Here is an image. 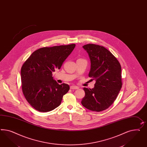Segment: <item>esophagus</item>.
Returning a JSON list of instances; mask_svg holds the SVG:
<instances>
[{
    "label": "esophagus",
    "mask_w": 147,
    "mask_h": 147,
    "mask_svg": "<svg viewBox=\"0 0 147 147\" xmlns=\"http://www.w3.org/2000/svg\"><path fill=\"white\" fill-rule=\"evenodd\" d=\"M79 88L77 86H75V85H72L71 86H70V89L71 90H77V89H78Z\"/></svg>",
    "instance_id": "34e87169"
}]
</instances>
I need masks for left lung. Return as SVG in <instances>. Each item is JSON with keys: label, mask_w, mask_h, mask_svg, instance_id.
I'll use <instances>...</instances> for the list:
<instances>
[{"label": "left lung", "mask_w": 147, "mask_h": 147, "mask_svg": "<svg viewBox=\"0 0 147 147\" xmlns=\"http://www.w3.org/2000/svg\"><path fill=\"white\" fill-rule=\"evenodd\" d=\"M83 48L88 53L91 61L88 76L95 80L96 83L92 89L84 88L85 96L81 103L87 109L100 112L113 103L121 90V65L104 47L88 44Z\"/></svg>", "instance_id": "1"}]
</instances>
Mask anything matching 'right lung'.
I'll return each mask as SVG.
<instances>
[{"label": "right lung", "instance_id": "1", "mask_svg": "<svg viewBox=\"0 0 147 147\" xmlns=\"http://www.w3.org/2000/svg\"><path fill=\"white\" fill-rule=\"evenodd\" d=\"M75 46L71 44L40 48L34 51L22 65V92L34 109L47 112L61 104L70 87L65 83L58 84L54 80L52 72L61 68Z\"/></svg>", "mask_w": 147, "mask_h": 147}]
</instances>
